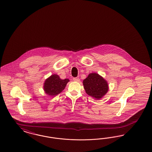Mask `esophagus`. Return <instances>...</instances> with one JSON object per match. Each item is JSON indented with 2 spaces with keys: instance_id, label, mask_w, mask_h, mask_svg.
<instances>
[{
  "instance_id": "esophagus-1",
  "label": "esophagus",
  "mask_w": 152,
  "mask_h": 152,
  "mask_svg": "<svg viewBox=\"0 0 152 152\" xmlns=\"http://www.w3.org/2000/svg\"><path fill=\"white\" fill-rule=\"evenodd\" d=\"M73 80L74 81H76V82H79L80 81V79L78 77H74L73 78Z\"/></svg>"
}]
</instances>
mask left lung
<instances>
[{
	"mask_svg": "<svg viewBox=\"0 0 152 152\" xmlns=\"http://www.w3.org/2000/svg\"><path fill=\"white\" fill-rule=\"evenodd\" d=\"M83 85L86 93L97 99L103 97L109 91L107 82L98 73H90L83 80Z\"/></svg>",
	"mask_w": 152,
	"mask_h": 152,
	"instance_id": "left-lung-1",
	"label": "left lung"
}]
</instances>
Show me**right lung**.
<instances>
[{
  "mask_svg": "<svg viewBox=\"0 0 152 152\" xmlns=\"http://www.w3.org/2000/svg\"><path fill=\"white\" fill-rule=\"evenodd\" d=\"M69 81L67 79H61L58 75H53L45 80L43 89L49 96H56L64 89Z\"/></svg>",
  "mask_w": 152,
  "mask_h": 152,
  "instance_id": "obj_1",
  "label": "right lung"
}]
</instances>
